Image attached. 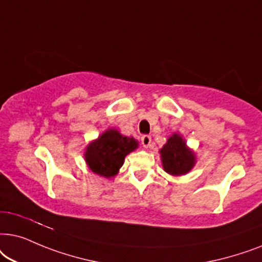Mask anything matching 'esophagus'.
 <instances>
[{
  "instance_id": "esophagus-1",
  "label": "esophagus",
  "mask_w": 262,
  "mask_h": 262,
  "mask_svg": "<svg viewBox=\"0 0 262 262\" xmlns=\"http://www.w3.org/2000/svg\"><path fill=\"white\" fill-rule=\"evenodd\" d=\"M141 145L144 146L145 148H148L152 146V138L149 135H142L141 137Z\"/></svg>"
}]
</instances>
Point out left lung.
Segmentation results:
<instances>
[{
    "instance_id": "left-lung-1",
    "label": "left lung",
    "mask_w": 262,
    "mask_h": 262,
    "mask_svg": "<svg viewBox=\"0 0 262 262\" xmlns=\"http://www.w3.org/2000/svg\"><path fill=\"white\" fill-rule=\"evenodd\" d=\"M164 170L172 176L186 175L195 165V155L180 134H172L160 148Z\"/></svg>"
}]
</instances>
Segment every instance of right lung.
Returning a JSON list of instances; mask_svg holds the SVG:
<instances>
[{"label": "right lung", "instance_id": "1", "mask_svg": "<svg viewBox=\"0 0 262 262\" xmlns=\"http://www.w3.org/2000/svg\"><path fill=\"white\" fill-rule=\"evenodd\" d=\"M134 138L123 137L116 129H107L87 146L85 160L93 172L103 177L116 175L128 153L138 148Z\"/></svg>", "mask_w": 262, "mask_h": 262}]
</instances>
